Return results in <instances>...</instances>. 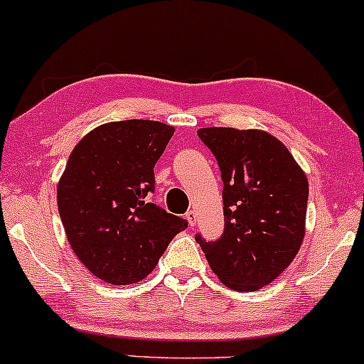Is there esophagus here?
I'll return each mask as SVG.
<instances>
[{
	"mask_svg": "<svg viewBox=\"0 0 364 364\" xmlns=\"http://www.w3.org/2000/svg\"><path fill=\"white\" fill-rule=\"evenodd\" d=\"M186 219L191 226H196V212H194V210H189V212L186 213Z\"/></svg>",
	"mask_w": 364,
	"mask_h": 364,
	"instance_id": "34e87169",
	"label": "esophagus"
}]
</instances>
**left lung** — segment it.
Instances as JSON below:
<instances>
[{
    "instance_id": "1",
    "label": "left lung",
    "mask_w": 364,
    "mask_h": 364,
    "mask_svg": "<svg viewBox=\"0 0 364 364\" xmlns=\"http://www.w3.org/2000/svg\"><path fill=\"white\" fill-rule=\"evenodd\" d=\"M223 177L224 231L196 242L235 291H257L293 263L305 237L309 182L282 141L257 129L203 127Z\"/></svg>"
}]
</instances>
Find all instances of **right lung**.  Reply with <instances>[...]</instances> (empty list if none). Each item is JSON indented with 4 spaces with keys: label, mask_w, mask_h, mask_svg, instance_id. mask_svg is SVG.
<instances>
[{
    "label": "right lung",
    "mask_w": 364,
    "mask_h": 364,
    "mask_svg": "<svg viewBox=\"0 0 364 364\" xmlns=\"http://www.w3.org/2000/svg\"><path fill=\"white\" fill-rule=\"evenodd\" d=\"M173 127L156 121L108 122L85 134L58 186L66 237L85 268L114 286L144 280L187 228L151 203L154 166Z\"/></svg>",
    "instance_id": "right-lung-1"
}]
</instances>
